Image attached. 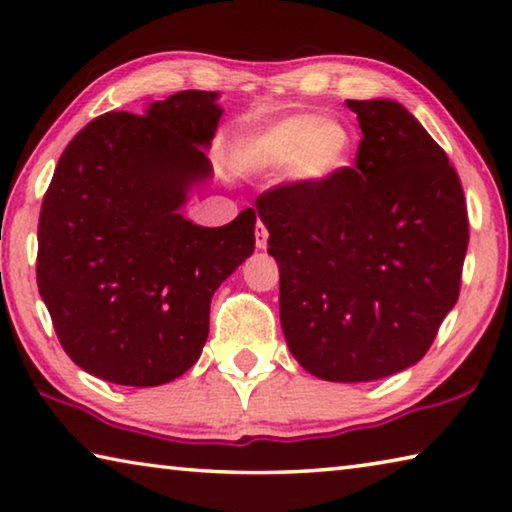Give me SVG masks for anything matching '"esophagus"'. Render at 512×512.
<instances>
[{
    "mask_svg": "<svg viewBox=\"0 0 512 512\" xmlns=\"http://www.w3.org/2000/svg\"><path fill=\"white\" fill-rule=\"evenodd\" d=\"M255 246L259 250H264L268 246V230L262 221H257V228H255Z\"/></svg>",
    "mask_w": 512,
    "mask_h": 512,
    "instance_id": "34e87169",
    "label": "esophagus"
}]
</instances>
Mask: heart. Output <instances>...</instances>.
<instances>
[{"instance_id":"1","label":"heart","mask_w":512,"mask_h":512,"mask_svg":"<svg viewBox=\"0 0 512 512\" xmlns=\"http://www.w3.org/2000/svg\"><path fill=\"white\" fill-rule=\"evenodd\" d=\"M352 151L354 133L345 121L305 112L246 135L237 146V162L259 173L287 169L291 183L318 187L348 167Z\"/></svg>"}]
</instances>
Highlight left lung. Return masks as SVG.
<instances>
[{
    "label": "left lung",
    "mask_w": 512,
    "mask_h": 512,
    "mask_svg": "<svg viewBox=\"0 0 512 512\" xmlns=\"http://www.w3.org/2000/svg\"><path fill=\"white\" fill-rule=\"evenodd\" d=\"M357 112V167L318 187L257 198L280 268V323L293 357L325 381H375L418 363L454 309L467 253L463 187L402 103Z\"/></svg>",
    "instance_id": "left-lung-1"
}]
</instances>
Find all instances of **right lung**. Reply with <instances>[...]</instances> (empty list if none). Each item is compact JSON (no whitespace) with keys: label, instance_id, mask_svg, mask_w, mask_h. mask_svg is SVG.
Segmentation results:
<instances>
[{"label":"right lung","instance_id":"right-lung-1","mask_svg":"<svg viewBox=\"0 0 512 512\" xmlns=\"http://www.w3.org/2000/svg\"><path fill=\"white\" fill-rule=\"evenodd\" d=\"M219 92L108 112L67 144L38 223V289L63 350L119 386H160L201 357L210 302L255 250V212L221 228L183 214L212 178Z\"/></svg>","mask_w":512,"mask_h":512}]
</instances>
